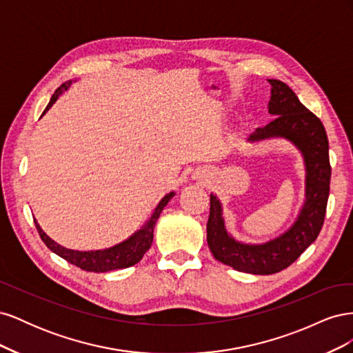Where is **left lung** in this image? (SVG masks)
Returning a JSON list of instances; mask_svg holds the SVG:
<instances>
[{"mask_svg":"<svg viewBox=\"0 0 353 353\" xmlns=\"http://www.w3.org/2000/svg\"><path fill=\"white\" fill-rule=\"evenodd\" d=\"M268 82L272 87L268 110L275 119L258 128L249 137V141L279 137L292 141L301 150L306 166L305 205L296 222L280 237L263 244H245L227 232L221 201L210 194L206 227L209 249L216 261L256 275L285 270L316 240L325 218L331 176L328 138L323 122L299 101L288 85L279 79H268Z\"/></svg>","mask_w":353,"mask_h":353,"instance_id":"1","label":"left lung"}]
</instances>
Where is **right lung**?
<instances>
[{
  "instance_id": "add662e5",
  "label": "right lung",
  "mask_w": 353,
  "mask_h": 353,
  "mask_svg": "<svg viewBox=\"0 0 353 353\" xmlns=\"http://www.w3.org/2000/svg\"><path fill=\"white\" fill-rule=\"evenodd\" d=\"M70 83H72V81H68V82L60 85V87L56 90V92L52 94V97H51L48 105H47L44 113H42V114H46V112L60 97V94L70 87ZM174 196H175L174 191H170L169 194H166L162 200H160L157 208L153 212V215L150 216V219L145 222V225L141 230H138L137 232H134L128 240L113 245V248L104 249V250L78 252V250H70V249L63 248V245L57 244L56 241H52L47 236V234L41 230L37 219H34V221H35V225H37V230L39 232L41 240L46 243V245L51 252H54L56 254H59L60 258H63V259L68 261L69 263H72L74 266H78V268H81L83 271L109 272V271H113V270L128 268V266H132V265L138 263L143 259L144 253L148 249H150V245L153 243V231H154L156 222L160 216V213H162L163 208L168 205V201L172 199Z\"/></svg>"
}]
</instances>
